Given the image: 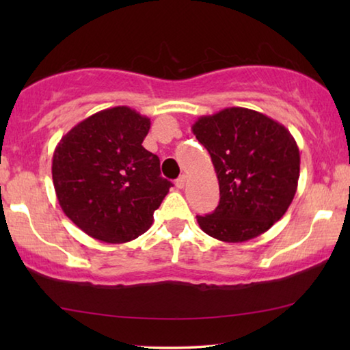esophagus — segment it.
Returning a JSON list of instances; mask_svg holds the SVG:
<instances>
[{
    "label": "esophagus",
    "instance_id": "1",
    "mask_svg": "<svg viewBox=\"0 0 350 350\" xmlns=\"http://www.w3.org/2000/svg\"><path fill=\"white\" fill-rule=\"evenodd\" d=\"M185 183H187V176H185V174H182V176L179 177V179L176 180V187L179 188V189H182L183 187H185Z\"/></svg>",
    "mask_w": 350,
    "mask_h": 350
}]
</instances>
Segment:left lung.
Here are the masks:
<instances>
[{"label": "left lung", "mask_w": 350, "mask_h": 350, "mask_svg": "<svg viewBox=\"0 0 350 350\" xmlns=\"http://www.w3.org/2000/svg\"><path fill=\"white\" fill-rule=\"evenodd\" d=\"M193 134L210 152L221 200L199 227L222 242L262 234L292 204L299 179V150L288 129L262 112L225 108L199 117Z\"/></svg>", "instance_id": "obj_1"}]
</instances>
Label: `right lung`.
Here are the masks:
<instances>
[{
  "label": "right lung",
  "instance_id": "obj_1",
  "mask_svg": "<svg viewBox=\"0 0 350 350\" xmlns=\"http://www.w3.org/2000/svg\"><path fill=\"white\" fill-rule=\"evenodd\" d=\"M151 122L128 106L98 111L68 131L52 157L62 210L88 236L123 244L144 234L173 185L142 142Z\"/></svg>",
  "mask_w": 350,
  "mask_h": 350
}]
</instances>
